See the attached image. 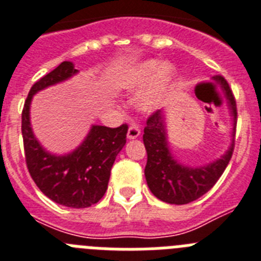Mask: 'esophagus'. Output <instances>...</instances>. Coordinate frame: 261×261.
Here are the masks:
<instances>
[{
  "label": "esophagus",
  "instance_id": "esophagus-1",
  "mask_svg": "<svg viewBox=\"0 0 261 261\" xmlns=\"http://www.w3.org/2000/svg\"><path fill=\"white\" fill-rule=\"evenodd\" d=\"M139 135H140V128L138 127L137 124H131L127 131L128 139H135V138H138Z\"/></svg>",
  "mask_w": 261,
  "mask_h": 261
}]
</instances>
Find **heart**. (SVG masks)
I'll return each mask as SVG.
<instances>
[{"label": "heart", "mask_w": 261, "mask_h": 261, "mask_svg": "<svg viewBox=\"0 0 261 261\" xmlns=\"http://www.w3.org/2000/svg\"><path fill=\"white\" fill-rule=\"evenodd\" d=\"M156 72H158V74H156L152 85L149 87L147 92H144L140 96L139 101H138V106L142 110H151V109L158 105L162 94L167 90V88L171 84L173 69H172L171 65L164 64L160 67L159 62L151 60V62L143 63L138 68L133 69L130 73H127V76L124 77V87L130 90H138L140 88H143L155 76Z\"/></svg>", "instance_id": "1"}]
</instances>
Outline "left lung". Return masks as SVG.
<instances>
[{"instance_id": "obj_1", "label": "left lung", "mask_w": 261, "mask_h": 261, "mask_svg": "<svg viewBox=\"0 0 261 261\" xmlns=\"http://www.w3.org/2000/svg\"><path fill=\"white\" fill-rule=\"evenodd\" d=\"M222 89L234 115V127L237 128V101L228 83L219 77ZM235 128L232 137L235 138ZM144 147L147 151V164L144 169L147 184L153 196L167 203L184 205L196 201L207 193L219 180L228 165L235 142L232 139L231 147L219 160L205 167L189 168L178 164L168 148L167 133H165L164 114L156 110L147 118V124L143 134Z\"/></svg>"}]
</instances>
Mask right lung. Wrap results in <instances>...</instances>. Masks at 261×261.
I'll list each match as a JSON object with an SVG mask.
<instances>
[{"instance_id": "1", "label": "right lung", "mask_w": 261, "mask_h": 261, "mask_svg": "<svg viewBox=\"0 0 261 261\" xmlns=\"http://www.w3.org/2000/svg\"><path fill=\"white\" fill-rule=\"evenodd\" d=\"M76 72L71 62H63L34 84L22 110V137L27 169L36 187L59 205L83 209L97 203L105 194L115 158L126 144L128 126H93L83 144L69 155H51L42 148L30 126L31 98Z\"/></svg>"}]
</instances>
